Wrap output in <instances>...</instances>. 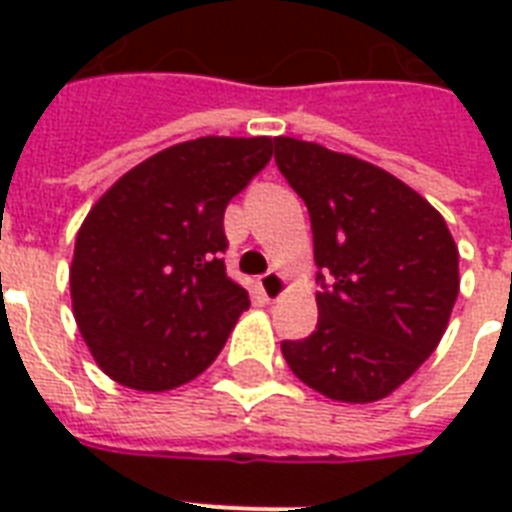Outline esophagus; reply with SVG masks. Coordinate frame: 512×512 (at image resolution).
<instances>
[{
  "label": "esophagus",
  "instance_id": "esophagus-1",
  "mask_svg": "<svg viewBox=\"0 0 512 512\" xmlns=\"http://www.w3.org/2000/svg\"><path fill=\"white\" fill-rule=\"evenodd\" d=\"M284 289H287V281L281 273L268 271L265 276H260V292L265 295V300H276V297L284 295Z\"/></svg>",
  "mask_w": 512,
  "mask_h": 512
}]
</instances>
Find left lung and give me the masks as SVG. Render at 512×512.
<instances>
[{"label":"left lung","instance_id":"obj_1","mask_svg":"<svg viewBox=\"0 0 512 512\" xmlns=\"http://www.w3.org/2000/svg\"><path fill=\"white\" fill-rule=\"evenodd\" d=\"M276 164L311 215L319 324L284 340L289 369L321 396H390L436 350L460 292V255L420 193L356 156L276 138Z\"/></svg>","mask_w":512,"mask_h":512}]
</instances>
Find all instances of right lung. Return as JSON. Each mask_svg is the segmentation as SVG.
<instances>
[{"instance_id":"obj_1","label":"right lung","mask_w":512,"mask_h":512,"mask_svg":"<svg viewBox=\"0 0 512 512\" xmlns=\"http://www.w3.org/2000/svg\"><path fill=\"white\" fill-rule=\"evenodd\" d=\"M271 138L164 148L108 188L76 233L71 300L103 372L135 390L201 374L249 308L225 273L228 201L271 162Z\"/></svg>"}]
</instances>
